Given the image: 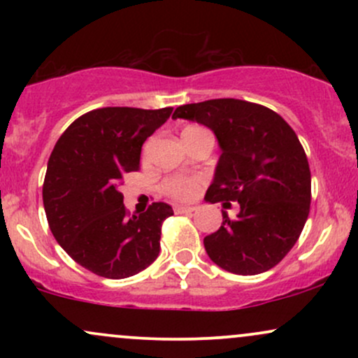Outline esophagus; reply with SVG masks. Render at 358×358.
<instances>
[{"label":"esophagus","instance_id":"1","mask_svg":"<svg viewBox=\"0 0 358 358\" xmlns=\"http://www.w3.org/2000/svg\"><path fill=\"white\" fill-rule=\"evenodd\" d=\"M195 210H196V207H188V205H175V213H192Z\"/></svg>","mask_w":358,"mask_h":358}]
</instances>
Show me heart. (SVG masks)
I'll return each instance as SVG.
<instances>
[{
	"instance_id": "b5f03b06",
	"label": "heart",
	"mask_w": 358,
	"mask_h": 358,
	"mask_svg": "<svg viewBox=\"0 0 358 358\" xmlns=\"http://www.w3.org/2000/svg\"><path fill=\"white\" fill-rule=\"evenodd\" d=\"M200 127H185L183 133H192V131H199ZM202 180L195 178V176H171L162 183V192L165 195L171 196L176 200H190L196 192H199Z\"/></svg>"
}]
</instances>
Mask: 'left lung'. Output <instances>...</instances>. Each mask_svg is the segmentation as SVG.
Here are the masks:
<instances>
[{"instance_id":"obj_1","label":"left lung","mask_w":358,"mask_h":358,"mask_svg":"<svg viewBox=\"0 0 358 358\" xmlns=\"http://www.w3.org/2000/svg\"><path fill=\"white\" fill-rule=\"evenodd\" d=\"M213 131L220 146L210 203H239L236 219L222 210L220 229L203 239L208 257L242 276L261 274L282 261L305 227L311 203V173L291 126L261 104L210 99L175 109Z\"/></svg>"}]
</instances>
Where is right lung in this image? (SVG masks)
Segmentation results:
<instances>
[{"label":"right lung","instance_id":"1","mask_svg":"<svg viewBox=\"0 0 358 358\" xmlns=\"http://www.w3.org/2000/svg\"><path fill=\"white\" fill-rule=\"evenodd\" d=\"M171 108H102L72 122L53 148L43 182V207L57 242L97 276L122 279L159 254L165 202L129 215L122 176L138 171L141 146L170 117Z\"/></svg>","mask_w":358,"mask_h":358}]
</instances>
